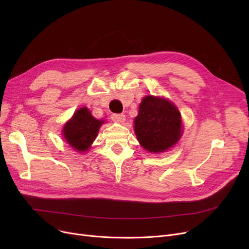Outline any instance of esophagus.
Listing matches in <instances>:
<instances>
[{
    "label": "esophagus",
    "instance_id": "1",
    "mask_svg": "<svg viewBox=\"0 0 249 249\" xmlns=\"http://www.w3.org/2000/svg\"><path fill=\"white\" fill-rule=\"evenodd\" d=\"M111 118L114 122L117 123H124L126 120V117L124 114H113Z\"/></svg>",
    "mask_w": 249,
    "mask_h": 249
}]
</instances>
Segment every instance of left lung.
<instances>
[{"label": "left lung", "instance_id": "left-lung-1", "mask_svg": "<svg viewBox=\"0 0 249 249\" xmlns=\"http://www.w3.org/2000/svg\"><path fill=\"white\" fill-rule=\"evenodd\" d=\"M134 130L140 145L149 152H164L173 147L182 133L181 117L171 101L154 96L143 98Z\"/></svg>", "mask_w": 249, "mask_h": 249}]
</instances>
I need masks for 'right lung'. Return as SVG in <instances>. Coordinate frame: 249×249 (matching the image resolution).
Wrapping results in <instances>:
<instances>
[{
  "mask_svg": "<svg viewBox=\"0 0 249 249\" xmlns=\"http://www.w3.org/2000/svg\"><path fill=\"white\" fill-rule=\"evenodd\" d=\"M104 122V120H97L88 108H80L64 124L62 134L65 141L75 151L83 153L90 148Z\"/></svg>",
  "mask_w": 249,
  "mask_h": 249,
  "instance_id": "add662e5",
  "label": "right lung"
}]
</instances>
